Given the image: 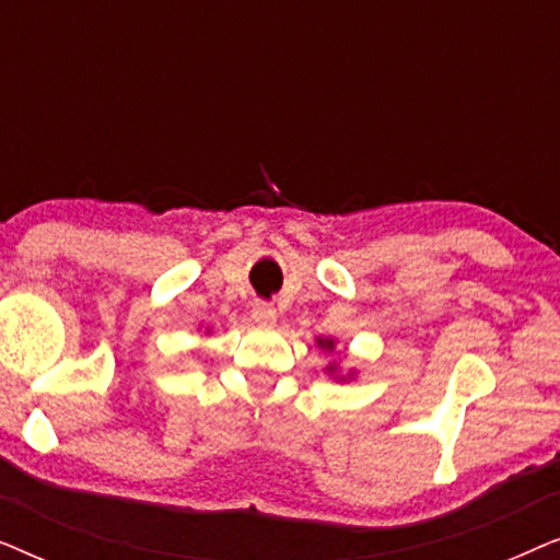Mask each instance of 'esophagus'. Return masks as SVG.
I'll return each mask as SVG.
<instances>
[{
	"mask_svg": "<svg viewBox=\"0 0 560 560\" xmlns=\"http://www.w3.org/2000/svg\"><path fill=\"white\" fill-rule=\"evenodd\" d=\"M252 318H255V324L259 326H272L275 320H278V311H275L270 303H255L252 305Z\"/></svg>",
	"mask_w": 560,
	"mask_h": 560,
	"instance_id": "34e87169",
	"label": "esophagus"
}]
</instances>
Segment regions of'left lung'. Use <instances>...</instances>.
I'll return each instance as SVG.
<instances>
[{"instance_id": "obj_1", "label": "left lung", "mask_w": 560, "mask_h": 560, "mask_svg": "<svg viewBox=\"0 0 560 560\" xmlns=\"http://www.w3.org/2000/svg\"><path fill=\"white\" fill-rule=\"evenodd\" d=\"M318 347L324 349V351H334L336 343H334V339H318ZM326 372H328V374H336V380H343V382L351 380V374H354V372H351V374H339V366H336V362L328 364Z\"/></svg>"}]
</instances>
